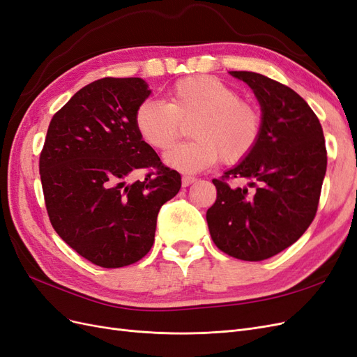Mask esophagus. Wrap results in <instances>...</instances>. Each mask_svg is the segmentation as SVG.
Listing matches in <instances>:
<instances>
[{"label":"esophagus","mask_w":357,"mask_h":357,"mask_svg":"<svg viewBox=\"0 0 357 357\" xmlns=\"http://www.w3.org/2000/svg\"><path fill=\"white\" fill-rule=\"evenodd\" d=\"M197 181V178L195 177H190V176H183V178H181V186L183 188H188V186H190L192 183H195Z\"/></svg>","instance_id":"obj_1"}]
</instances>
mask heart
<instances>
[{
    "mask_svg": "<svg viewBox=\"0 0 357 357\" xmlns=\"http://www.w3.org/2000/svg\"><path fill=\"white\" fill-rule=\"evenodd\" d=\"M192 122L190 143L172 147L165 164L180 172H199L222 159L226 165L243 162L262 135L261 110L241 100L231 86L213 75H190L172 84L168 102L146 100L137 107L134 123L144 142L167 150Z\"/></svg>",
    "mask_w": 357,
    "mask_h": 357,
    "instance_id": "1",
    "label": "heart"
}]
</instances>
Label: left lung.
Wrapping results in <instances>:
<instances>
[{
	"instance_id": "1",
	"label": "left lung",
	"mask_w": 357,
	"mask_h": 357,
	"mask_svg": "<svg viewBox=\"0 0 357 357\" xmlns=\"http://www.w3.org/2000/svg\"><path fill=\"white\" fill-rule=\"evenodd\" d=\"M261 104L264 129L256 149L213 178L218 198L207 210L210 235L241 261H265L299 240L314 220L328 156L317 116L289 86L252 71H231ZM247 178L248 188L229 180Z\"/></svg>"
}]
</instances>
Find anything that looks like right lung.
<instances>
[{
  "label": "right lung",
  "mask_w": 357,
  "mask_h": 357,
  "mask_svg": "<svg viewBox=\"0 0 357 357\" xmlns=\"http://www.w3.org/2000/svg\"><path fill=\"white\" fill-rule=\"evenodd\" d=\"M150 91L138 77L84 86L52 117L40 153L50 223L73 250L102 268L144 257L162 205L181 188L176 169L138 134L134 114ZM137 169L142 181L127 180Z\"/></svg>",
  "instance_id": "add662e5"
}]
</instances>
